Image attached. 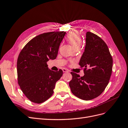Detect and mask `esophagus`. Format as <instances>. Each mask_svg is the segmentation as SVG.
<instances>
[{
    "label": "esophagus",
    "mask_w": 128,
    "mask_h": 128,
    "mask_svg": "<svg viewBox=\"0 0 128 128\" xmlns=\"http://www.w3.org/2000/svg\"><path fill=\"white\" fill-rule=\"evenodd\" d=\"M62 71H63L64 72H68V70L67 69H66V68H63L62 69Z\"/></svg>",
    "instance_id": "obj_1"
}]
</instances>
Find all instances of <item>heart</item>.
Returning a JSON list of instances; mask_svg holds the SVG:
<instances>
[{"label": "heart", "instance_id": "1", "mask_svg": "<svg viewBox=\"0 0 128 128\" xmlns=\"http://www.w3.org/2000/svg\"><path fill=\"white\" fill-rule=\"evenodd\" d=\"M67 40L69 43L75 48H79L82 44V40L81 36L76 31L70 32L67 36Z\"/></svg>", "mask_w": 128, "mask_h": 128}]
</instances>
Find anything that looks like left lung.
<instances>
[{"mask_svg": "<svg viewBox=\"0 0 128 128\" xmlns=\"http://www.w3.org/2000/svg\"><path fill=\"white\" fill-rule=\"evenodd\" d=\"M85 51L79 64L84 76L71 72L69 85L74 95L83 100H91L100 96L111 77L113 59L108 46L100 37L90 32L86 35Z\"/></svg>", "mask_w": 128, "mask_h": 128, "instance_id": "left-lung-1", "label": "left lung"}]
</instances>
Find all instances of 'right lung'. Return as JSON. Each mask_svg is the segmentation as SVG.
Returning a JSON list of instances; mask_svg holds the SVG:
<instances>
[{"label":"right lung","mask_w":128,"mask_h":128,"mask_svg":"<svg viewBox=\"0 0 128 128\" xmlns=\"http://www.w3.org/2000/svg\"><path fill=\"white\" fill-rule=\"evenodd\" d=\"M66 33L47 32L30 40L20 52L17 61V79L22 91L30 102L42 103L54 93L56 82L62 76L61 69L54 72L47 61L54 60Z\"/></svg>","instance_id":"1"}]
</instances>
